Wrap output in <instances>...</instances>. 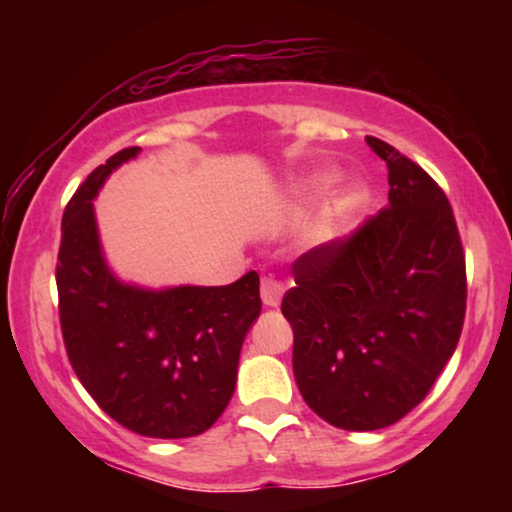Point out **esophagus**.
I'll use <instances>...</instances> for the list:
<instances>
[{
    "mask_svg": "<svg viewBox=\"0 0 512 512\" xmlns=\"http://www.w3.org/2000/svg\"><path fill=\"white\" fill-rule=\"evenodd\" d=\"M260 296H262L264 305H269V308H276V305L281 303V298H284V286H281L276 279H269V276H264V279L260 281Z\"/></svg>",
    "mask_w": 512,
    "mask_h": 512,
    "instance_id": "34e87169",
    "label": "esophagus"
}]
</instances>
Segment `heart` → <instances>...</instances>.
<instances>
[{"instance_id":"heart-1","label":"heart","mask_w":512,"mask_h":512,"mask_svg":"<svg viewBox=\"0 0 512 512\" xmlns=\"http://www.w3.org/2000/svg\"><path fill=\"white\" fill-rule=\"evenodd\" d=\"M325 185H327V180L325 182H315V185H305L303 190L298 192V197H301V199L313 197L315 192L322 190ZM356 204H358V192L356 190L344 192V195H339L337 199H334V202L330 204V209H327L325 216H322L320 226H317V236H320V238L334 236V233H337V228H339V223H342L346 216L351 214V209H354Z\"/></svg>"}]
</instances>
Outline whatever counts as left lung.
Segmentation results:
<instances>
[{"label": "left lung", "instance_id": "8db88e82", "mask_svg": "<svg viewBox=\"0 0 512 512\" xmlns=\"http://www.w3.org/2000/svg\"><path fill=\"white\" fill-rule=\"evenodd\" d=\"M390 204L354 236L293 262L281 313L310 409L344 431H378L424 402L460 342L467 269L455 214L424 168L383 139Z\"/></svg>", "mask_w": 512, "mask_h": 512}]
</instances>
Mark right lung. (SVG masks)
<instances>
[{
	"label": "right lung",
	"mask_w": 512,
	"mask_h": 512,
	"mask_svg": "<svg viewBox=\"0 0 512 512\" xmlns=\"http://www.w3.org/2000/svg\"><path fill=\"white\" fill-rule=\"evenodd\" d=\"M139 151L129 146L110 156L64 209L57 255L62 337L76 378L117 424L146 438H192L231 402L240 346L262 308L260 276L163 291L115 279L103 260L93 197Z\"/></svg>",
	"instance_id": "obj_1"
}]
</instances>
